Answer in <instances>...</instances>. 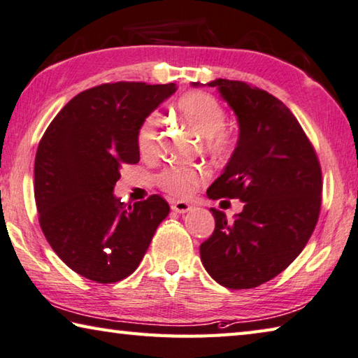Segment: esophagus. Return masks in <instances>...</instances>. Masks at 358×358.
I'll return each instance as SVG.
<instances>
[{
	"label": "esophagus",
	"instance_id": "esophagus-1",
	"mask_svg": "<svg viewBox=\"0 0 358 358\" xmlns=\"http://www.w3.org/2000/svg\"><path fill=\"white\" fill-rule=\"evenodd\" d=\"M171 209L174 212H178V214H187V212H190L193 209V206L187 201H174L171 204Z\"/></svg>",
	"mask_w": 358,
	"mask_h": 358
}]
</instances>
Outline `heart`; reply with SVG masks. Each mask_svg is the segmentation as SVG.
<instances>
[{
	"instance_id": "1",
	"label": "heart",
	"mask_w": 358,
	"mask_h": 358,
	"mask_svg": "<svg viewBox=\"0 0 358 358\" xmlns=\"http://www.w3.org/2000/svg\"><path fill=\"white\" fill-rule=\"evenodd\" d=\"M179 117L206 138V148L214 155H227L233 149V136L223 127L227 113L218 100L210 94L192 91L178 100L176 105ZM157 116H149L138 131V149L149 155L155 148ZM209 173L203 166L171 165L159 174V184L163 190L176 196H190L201 187Z\"/></svg>"
}]
</instances>
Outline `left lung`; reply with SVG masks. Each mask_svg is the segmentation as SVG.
<instances>
[{
	"instance_id": "1",
	"label": "left lung",
	"mask_w": 358,
	"mask_h": 358,
	"mask_svg": "<svg viewBox=\"0 0 358 358\" xmlns=\"http://www.w3.org/2000/svg\"><path fill=\"white\" fill-rule=\"evenodd\" d=\"M192 86L215 87L239 124V140L208 196L243 203L233 220L210 209L215 229L199 255L218 285L250 289L302 253L321 210V166L297 119L268 92L224 78Z\"/></svg>"
}]
</instances>
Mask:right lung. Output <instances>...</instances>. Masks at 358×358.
I'll return each instance as SVG.
<instances>
[{"instance_id": "add662e5", "label": "right lung", "mask_w": 358, "mask_h": 358, "mask_svg": "<svg viewBox=\"0 0 358 358\" xmlns=\"http://www.w3.org/2000/svg\"><path fill=\"white\" fill-rule=\"evenodd\" d=\"M174 83L100 85L80 92L48 125L34 162L41 228L55 253L87 280L116 283L140 264L169 214L159 195L124 204V163H138V131Z\"/></svg>"}]
</instances>
